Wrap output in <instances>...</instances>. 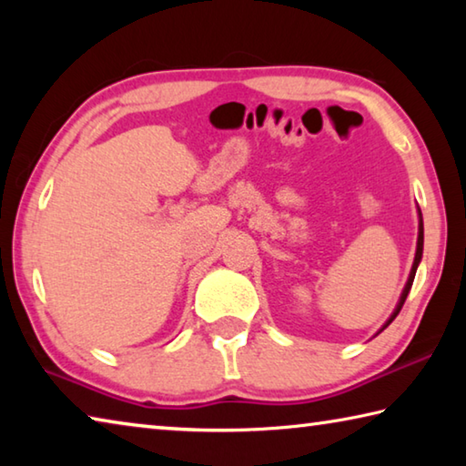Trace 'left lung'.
<instances>
[{"label":"left lung","instance_id":"1","mask_svg":"<svg viewBox=\"0 0 466 466\" xmlns=\"http://www.w3.org/2000/svg\"><path fill=\"white\" fill-rule=\"evenodd\" d=\"M421 252H423V222H420V238H417V252H415V263H413V269H411V275H409V281H407V286H405V289H403V296H400V299H399V306H397V310L392 312V317L389 319V322H386V325L382 327V329H386L390 325V322L397 319V314L400 312V309H403V304H405V299H407V294H409V289H411V286H413V279H415V271H417V265H420V261H421Z\"/></svg>","mask_w":466,"mask_h":466}]
</instances>
